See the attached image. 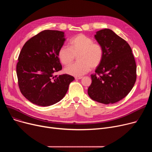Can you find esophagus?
<instances>
[{
	"label": "esophagus",
	"mask_w": 152,
	"mask_h": 152,
	"mask_svg": "<svg viewBox=\"0 0 152 152\" xmlns=\"http://www.w3.org/2000/svg\"><path fill=\"white\" fill-rule=\"evenodd\" d=\"M83 78V76H76L75 79H81Z\"/></svg>",
	"instance_id": "34e87169"
}]
</instances>
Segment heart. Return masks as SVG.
I'll return each instance as SVG.
<instances>
[{
  "mask_svg": "<svg viewBox=\"0 0 152 152\" xmlns=\"http://www.w3.org/2000/svg\"><path fill=\"white\" fill-rule=\"evenodd\" d=\"M69 47L61 46L58 52V58L64 65L73 62L76 56L79 61L68 66L65 71L68 75L79 76L88 72L91 68L98 67L104 57L102 45L84 34H79L72 38Z\"/></svg>",
  "mask_w": 152,
  "mask_h": 152,
  "instance_id": "1",
  "label": "heart"
}]
</instances>
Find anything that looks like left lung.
Listing matches in <instances>:
<instances>
[{
    "mask_svg": "<svg viewBox=\"0 0 152 152\" xmlns=\"http://www.w3.org/2000/svg\"><path fill=\"white\" fill-rule=\"evenodd\" d=\"M95 38L104 50L100 65L91 75L89 96L103 104L115 103L128 94L136 81V63L125 40L109 29L97 31Z\"/></svg>",
    "mask_w": 152,
    "mask_h": 152,
    "instance_id": "1",
    "label": "left lung"
}]
</instances>
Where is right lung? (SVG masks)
<instances>
[{"mask_svg":"<svg viewBox=\"0 0 152 152\" xmlns=\"http://www.w3.org/2000/svg\"><path fill=\"white\" fill-rule=\"evenodd\" d=\"M65 38L60 31L44 30L23 45L18 57L17 74L21 94L35 105L47 107L60 101L75 77L64 74L58 52Z\"/></svg>","mask_w":152,"mask_h":152,"instance_id":"add662e5","label":"right lung"}]
</instances>
